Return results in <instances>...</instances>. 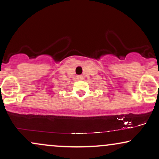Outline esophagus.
Here are the masks:
<instances>
[{"label": "esophagus", "instance_id": "esophagus-1", "mask_svg": "<svg viewBox=\"0 0 159 159\" xmlns=\"http://www.w3.org/2000/svg\"><path fill=\"white\" fill-rule=\"evenodd\" d=\"M77 78L78 80H82L83 79V76H81V75H78L77 76Z\"/></svg>", "mask_w": 159, "mask_h": 159}]
</instances>
